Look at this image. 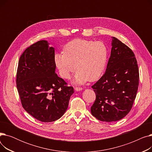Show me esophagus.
<instances>
[{
    "instance_id": "1",
    "label": "esophagus",
    "mask_w": 152,
    "mask_h": 152,
    "mask_svg": "<svg viewBox=\"0 0 152 152\" xmlns=\"http://www.w3.org/2000/svg\"><path fill=\"white\" fill-rule=\"evenodd\" d=\"M75 90L76 91H80L83 90V88H82V87H75Z\"/></svg>"
}]
</instances>
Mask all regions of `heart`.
<instances>
[{"mask_svg": "<svg viewBox=\"0 0 152 152\" xmlns=\"http://www.w3.org/2000/svg\"><path fill=\"white\" fill-rule=\"evenodd\" d=\"M63 51L55 55L54 61L63 79H70L77 69L74 83L93 82L99 79L105 70L108 50L101 41L76 39L64 45Z\"/></svg>", "mask_w": 152, "mask_h": 152, "instance_id": "heart-1", "label": "heart"}]
</instances>
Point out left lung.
<instances>
[{
    "instance_id": "left-lung-1",
    "label": "left lung",
    "mask_w": 152,
    "mask_h": 152,
    "mask_svg": "<svg viewBox=\"0 0 152 152\" xmlns=\"http://www.w3.org/2000/svg\"><path fill=\"white\" fill-rule=\"evenodd\" d=\"M112 48L105 74L92 88L96 99L92 115L102 121H119L131 111L136 97L139 72L137 60L129 47L112 37Z\"/></svg>"
}]
</instances>
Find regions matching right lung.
<instances>
[{"mask_svg":"<svg viewBox=\"0 0 152 152\" xmlns=\"http://www.w3.org/2000/svg\"><path fill=\"white\" fill-rule=\"evenodd\" d=\"M54 48L42 40L23 52L18 61L17 87L21 105L37 120L49 123L65 113L73 87L55 73Z\"/></svg>","mask_w":152,"mask_h":152,"instance_id":"obj_1","label":"right lung"}]
</instances>
